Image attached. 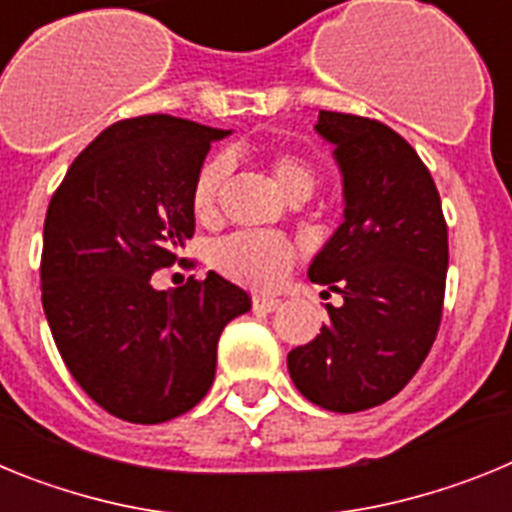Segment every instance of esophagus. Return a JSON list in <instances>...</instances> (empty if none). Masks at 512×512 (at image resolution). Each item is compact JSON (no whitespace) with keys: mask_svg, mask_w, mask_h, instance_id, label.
Segmentation results:
<instances>
[{"mask_svg":"<svg viewBox=\"0 0 512 512\" xmlns=\"http://www.w3.org/2000/svg\"><path fill=\"white\" fill-rule=\"evenodd\" d=\"M282 300L279 297H266V295H256L253 297V310L256 312H274L279 310Z\"/></svg>","mask_w":512,"mask_h":512,"instance_id":"1","label":"esophagus"}]
</instances>
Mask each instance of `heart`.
<instances>
[{"instance_id":"obj_1","label":"heart","mask_w":512,"mask_h":512,"mask_svg":"<svg viewBox=\"0 0 512 512\" xmlns=\"http://www.w3.org/2000/svg\"><path fill=\"white\" fill-rule=\"evenodd\" d=\"M271 176L284 197L292 202L307 200L315 187V169L297 153H274L269 161ZM228 176L225 158H210L194 179L192 207L200 220H210L215 215L217 197ZM295 264V246L277 233L261 230H241L230 233L212 246V266L223 277L253 289L277 287L287 271Z\"/></svg>"}]
</instances>
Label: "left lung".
Instances as JSON below:
<instances>
[{
    "instance_id": "1",
    "label": "left lung",
    "mask_w": 512,
    "mask_h": 512,
    "mask_svg": "<svg viewBox=\"0 0 512 512\" xmlns=\"http://www.w3.org/2000/svg\"><path fill=\"white\" fill-rule=\"evenodd\" d=\"M315 133L333 146L343 223L307 277L343 305L287 356L289 377L333 413L382 405L415 377L436 341L449 271L441 197L418 153L369 117L320 110ZM323 292V295H328Z\"/></svg>"
}]
</instances>
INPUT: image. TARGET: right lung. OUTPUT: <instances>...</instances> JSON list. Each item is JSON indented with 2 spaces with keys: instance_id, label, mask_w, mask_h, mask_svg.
<instances>
[{
  "instance_id": "1",
  "label": "right lung",
  "mask_w": 512,
  "mask_h": 512,
  "mask_svg": "<svg viewBox=\"0 0 512 512\" xmlns=\"http://www.w3.org/2000/svg\"><path fill=\"white\" fill-rule=\"evenodd\" d=\"M228 135L171 115L120 120L76 156L48 205L40 282L53 341L81 390L128 423L192 410L215 379L220 333L251 310L215 271L169 292L151 282L192 238L194 179Z\"/></svg>"
}]
</instances>
